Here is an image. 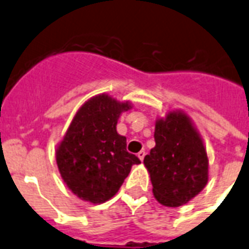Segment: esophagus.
<instances>
[{"label":"esophagus","instance_id":"esophagus-1","mask_svg":"<svg viewBox=\"0 0 249 249\" xmlns=\"http://www.w3.org/2000/svg\"><path fill=\"white\" fill-rule=\"evenodd\" d=\"M138 157H139V160H143L144 157H145V150H141V152L138 153Z\"/></svg>","mask_w":249,"mask_h":249}]
</instances>
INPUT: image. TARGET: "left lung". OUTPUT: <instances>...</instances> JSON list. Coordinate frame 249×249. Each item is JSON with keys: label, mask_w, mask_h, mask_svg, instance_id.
I'll return each instance as SVG.
<instances>
[{"label": "left lung", "mask_w": 249, "mask_h": 249, "mask_svg": "<svg viewBox=\"0 0 249 249\" xmlns=\"http://www.w3.org/2000/svg\"><path fill=\"white\" fill-rule=\"evenodd\" d=\"M156 147L144 157L162 205L177 208L195 197L208 183L209 160L199 133L181 111H173L156 123Z\"/></svg>", "instance_id": "8db88e82"}]
</instances>
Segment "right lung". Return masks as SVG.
<instances>
[{
	"mask_svg": "<svg viewBox=\"0 0 249 249\" xmlns=\"http://www.w3.org/2000/svg\"><path fill=\"white\" fill-rule=\"evenodd\" d=\"M131 108L99 95L83 104L57 149V164L68 189L92 204L107 201L119 191L133 164L141 160L126 150V138L116 131L118 119Z\"/></svg>",
	"mask_w": 249,
	"mask_h": 249,
	"instance_id": "add662e5",
	"label": "right lung"
}]
</instances>
